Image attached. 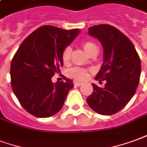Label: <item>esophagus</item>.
<instances>
[{
  "label": "esophagus",
  "instance_id": "1",
  "mask_svg": "<svg viewBox=\"0 0 147 147\" xmlns=\"http://www.w3.org/2000/svg\"><path fill=\"white\" fill-rule=\"evenodd\" d=\"M74 84L75 86H81V85H82V83H81V82H78V81H74Z\"/></svg>",
  "mask_w": 147,
  "mask_h": 147
}]
</instances>
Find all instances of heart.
Segmentation results:
<instances>
[{"instance_id": "1", "label": "heart", "mask_w": 147, "mask_h": 147, "mask_svg": "<svg viewBox=\"0 0 147 147\" xmlns=\"http://www.w3.org/2000/svg\"><path fill=\"white\" fill-rule=\"evenodd\" d=\"M83 48L88 54L91 55L94 51L98 50V47L96 44L91 41H85L83 43ZM70 55H71V48L66 47L63 52V60L65 63H67L70 59ZM69 75L74 79L79 81H84L88 78V71L85 69L81 67H75L69 70Z\"/></svg>"}]
</instances>
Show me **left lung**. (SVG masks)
I'll return each instance as SVG.
<instances>
[{"label": "left lung", "mask_w": 147, "mask_h": 147, "mask_svg": "<svg viewBox=\"0 0 147 147\" xmlns=\"http://www.w3.org/2000/svg\"><path fill=\"white\" fill-rule=\"evenodd\" d=\"M88 35L97 38L103 49V63L96 77L105 81L104 88L92 84L87 98L92 110L101 115H112L123 109L137 89L141 63L130 40L113 26L102 24L88 28Z\"/></svg>", "instance_id": "obj_1"}]
</instances>
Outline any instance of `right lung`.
Here are the masks:
<instances>
[{
    "label": "right lung",
    "instance_id": "right-lung-1",
    "mask_svg": "<svg viewBox=\"0 0 147 147\" xmlns=\"http://www.w3.org/2000/svg\"><path fill=\"white\" fill-rule=\"evenodd\" d=\"M80 33L42 26L26 37L11 60V87L18 100L36 117H49L62 109L73 81L53 83L51 78L63 65V52Z\"/></svg>",
    "mask_w": 147,
    "mask_h": 147
}]
</instances>
